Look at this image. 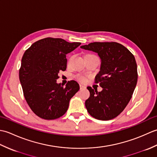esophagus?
Wrapping results in <instances>:
<instances>
[{"label":"esophagus","mask_w":157,"mask_h":157,"mask_svg":"<svg viewBox=\"0 0 157 157\" xmlns=\"http://www.w3.org/2000/svg\"><path fill=\"white\" fill-rule=\"evenodd\" d=\"M79 88H80V90H83V89L86 88V86H84V85L80 84V85H79Z\"/></svg>","instance_id":"1"}]
</instances>
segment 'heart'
Listing matches in <instances>:
<instances>
[{"mask_svg":"<svg viewBox=\"0 0 157 157\" xmlns=\"http://www.w3.org/2000/svg\"><path fill=\"white\" fill-rule=\"evenodd\" d=\"M77 78H78L79 81L81 82H84L85 81V78H84L83 76H81V75H78L77 76Z\"/></svg>","mask_w":157,"mask_h":157,"instance_id":"obj_1","label":"heart"}]
</instances>
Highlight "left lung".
Masks as SVG:
<instances>
[{
  "mask_svg": "<svg viewBox=\"0 0 157 157\" xmlns=\"http://www.w3.org/2000/svg\"><path fill=\"white\" fill-rule=\"evenodd\" d=\"M80 47L98 53L101 59L95 82L102 90L87 87L90 94L85 102L87 111L96 119H114L128 105L137 84L134 56L124 46L115 42H92Z\"/></svg>",
  "mask_w": 157,
  "mask_h": 157,
  "instance_id": "1",
  "label": "left lung"
}]
</instances>
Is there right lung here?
Returning <instances> with one entry per match:
<instances>
[{
  "instance_id": "right-lung-1",
  "label": "right lung",
  "mask_w": 157,
  "mask_h": 157,
  "mask_svg": "<svg viewBox=\"0 0 157 157\" xmlns=\"http://www.w3.org/2000/svg\"><path fill=\"white\" fill-rule=\"evenodd\" d=\"M81 44L61 38H46L25 51L19 69L23 95L32 111L46 120L59 118L67 111L69 101L79 90L78 82L56 83L60 71L67 68L66 55Z\"/></svg>"
}]
</instances>
